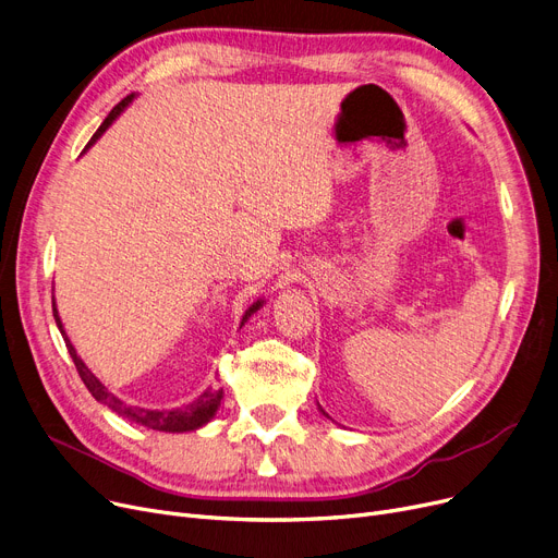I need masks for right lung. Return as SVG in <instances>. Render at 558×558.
Instances as JSON below:
<instances>
[{"label":"right lung","instance_id":"add662e5","mask_svg":"<svg viewBox=\"0 0 558 558\" xmlns=\"http://www.w3.org/2000/svg\"><path fill=\"white\" fill-rule=\"evenodd\" d=\"M131 99H134V95H126L122 101H118V104L113 106V111H111L109 116H106V120L99 124V129L95 131V136L90 138V143H88L86 147H90V145L104 134V131L109 129V124L122 113V109H124V106H126ZM258 306H260V302H256V304L245 313L243 323L247 320V317H250ZM51 308H54V320H57V325H59V329H61V333H63L65 348H68V352H70V356H72V361H74L76 373H78V377H82V381L86 384V388L90 390V395L95 397L97 402L106 404L111 411H116L118 415H122V417H126V420H131V422H136V424H143V427L156 429V432H193V429L202 427V424H206L210 417L216 415V411H218V407H220V400H222V390H206V392L199 397V400H195L193 404L183 407V409H174V411H149V409L124 404L122 400H118V397H116L113 392L106 390V388L99 384V379L86 367V363L76 356V352H74V348H72V342L68 340V336H65V331H63L61 317H59V311H57L54 302H51Z\"/></svg>","mask_w":558,"mask_h":558}]
</instances>
